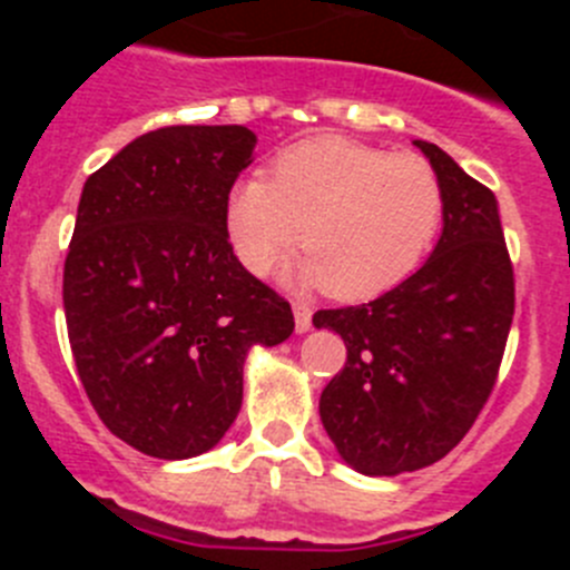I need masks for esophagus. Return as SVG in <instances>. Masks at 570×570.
<instances>
[{
    "label": "esophagus",
    "instance_id": "obj_1",
    "mask_svg": "<svg viewBox=\"0 0 570 570\" xmlns=\"http://www.w3.org/2000/svg\"><path fill=\"white\" fill-rule=\"evenodd\" d=\"M294 320H296V334L311 331V308L305 302H294Z\"/></svg>",
    "mask_w": 570,
    "mask_h": 570
}]
</instances>
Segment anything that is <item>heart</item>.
<instances>
[{"label": "heart", "instance_id": "b5f03b06", "mask_svg": "<svg viewBox=\"0 0 570 570\" xmlns=\"http://www.w3.org/2000/svg\"><path fill=\"white\" fill-rule=\"evenodd\" d=\"M445 216V190L420 154L342 136L282 150L271 183L245 176L225 199V236L245 271L265 276L299 242L291 279L340 302L374 299L420 268Z\"/></svg>", "mask_w": 570, "mask_h": 570}]
</instances>
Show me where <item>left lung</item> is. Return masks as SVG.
Segmentation results:
<instances>
[{
	"instance_id": "8db88e82",
	"label": "left lung",
	"mask_w": 570,
	"mask_h": 570,
	"mask_svg": "<svg viewBox=\"0 0 570 570\" xmlns=\"http://www.w3.org/2000/svg\"><path fill=\"white\" fill-rule=\"evenodd\" d=\"M445 190L434 254L380 299L316 311L347 362L320 396L322 425L365 476L420 471L460 445L497 382L513 320V268L497 196L416 139Z\"/></svg>"
}]
</instances>
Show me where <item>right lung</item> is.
Instances as JSON below:
<instances>
[{
	"instance_id": "1",
	"label": "right lung",
	"mask_w": 570,
	"mask_h": 570,
	"mask_svg": "<svg viewBox=\"0 0 570 570\" xmlns=\"http://www.w3.org/2000/svg\"><path fill=\"white\" fill-rule=\"evenodd\" d=\"M254 148L242 125L159 128L82 188L62 279L70 351L110 434L156 460L223 440L250 347L294 334L288 302L225 236V199Z\"/></svg>"
}]
</instances>
